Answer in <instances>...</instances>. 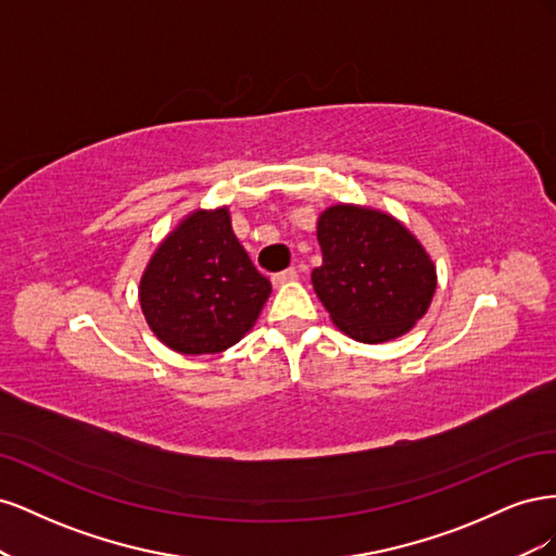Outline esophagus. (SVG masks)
<instances>
[{
    "label": "esophagus",
    "mask_w": 556,
    "mask_h": 556,
    "mask_svg": "<svg viewBox=\"0 0 556 556\" xmlns=\"http://www.w3.org/2000/svg\"><path fill=\"white\" fill-rule=\"evenodd\" d=\"M292 280H296V268H292V266L271 276V282L276 285V288H280V285H285V282H292Z\"/></svg>",
    "instance_id": "obj_1"
}]
</instances>
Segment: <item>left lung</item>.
I'll use <instances>...</instances> for the list:
<instances>
[{"label": "left lung", "instance_id": "obj_1", "mask_svg": "<svg viewBox=\"0 0 556 556\" xmlns=\"http://www.w3.org/2000/svg\"><path fill=\"white\" fill-rule=\"evenodd\" d=\"M323 266L313 288L333 325L362 343L406 333L431 304L435 268L392 215L339 204L317 220Z\"/></svg>", "mask_w": 556, "mask_h": 556}]
</instances>
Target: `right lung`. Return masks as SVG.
<instances>
[{"mask_svg": "<svg viewBox=\"0 0 556 556\" xmlns=\"http://www.w3.org/2000/svg\"><path fill=\"white\" fill-rule=\"evenodd\" d=\"M271 294L233 237L227 208L197 211L162 241L141 278V308L157 339L182 355L239 343Z\"/></svg>", "mask_w": 556, "mask_h": 556, "instance_id": "1", "label": "right lung"}]
</instances>
